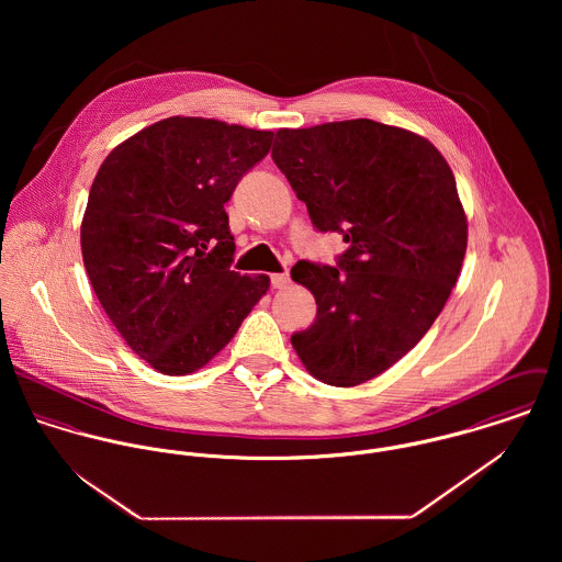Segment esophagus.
<instances>
[{
  "instance_id": "34e87169",
  "label": "esophagus",
  "mask_w": 562,
  "mask_h": 562,
  "mask_svg": "<svg viewBox=\"0 0 562 562\" xmlns=\"http://www.w3.org/2000/svg\"><path fill=\"white\" fill-rule=\"evenodd\" d=\"M270 283L274 290H283L290 285V274L288 272H277V274H270Z\"/></svg>"
}]
</instances>
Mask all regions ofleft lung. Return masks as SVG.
<instances>
[{"instance_id": "obj_1", "label": "left lung", "mask_w": 562, "mask_h": 562, "mask_svg": "<svg viewBox=\"0 0 562 562\" xmlns=\"http://www.w3.org/2000/svg\"><path fill=\"white\" fill-rule=\"evenodd\" d=\"M274 145L314 227L348 244L335 266L292 268L318 305L292 346L322 383L361 385L426 335L459 279L468 218L454 175L426 138L370 119L279 130Z\"/></svg>"}]
</instances>
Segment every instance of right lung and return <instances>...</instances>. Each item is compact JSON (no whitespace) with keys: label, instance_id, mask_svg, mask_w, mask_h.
I'll return each mask as SVG.
<instances>
[{"label":"right lung","instance_id":"obj_1","mask_svg":"<svg viewBox=\"0 0 562 562\" xmlns=\"http://www.w3.org/2000/svg\"><path fill=\"white\" fill-rule=\"evenodd\" d=\"M272 132L214 119L158 121L101 164L81 221L92 290L127 346L168 376L214 359L268 292L232 270L225 203Z\"/></svg>","mask_w":562,"mask_h":562}]
</instances>
